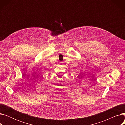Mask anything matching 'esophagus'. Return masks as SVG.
<instances>
[{"label": "esophagus", "mask_w": 125, "mask_h": 125, "mask_svg": "<svg viewBox=\"0 0 125 125\" xmlns=\"http://www.w3.org/2000/svg\"><path fill=\"white\" fill-rule=\"evenodd\" d=\"M61 63H62V62H61Z\"/></svg>", "instance_id": "esophagus-1"}]
</instances>
